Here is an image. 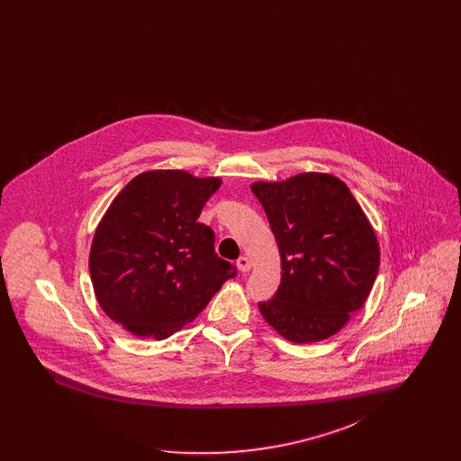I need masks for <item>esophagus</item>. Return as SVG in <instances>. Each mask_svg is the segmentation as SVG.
Listing matches in <instances>:
<instances>
[{"instance_id": "34e87169", "label": "esophagus", "mask_w": 461, "mask_h": 461, "mask_svg": "<svg viewBox=\"0 0 461 461\" xmlns=\"http://www.w3.org/2000/svg\"><path fill=\"white\" fill-rule=\"evenodd\" d=\"M250 266H252V263H250V259H249V258H245V256L239 258V261H237V267L240 269L241 273H247V271L250 269Z\"/></svg>"}]
</instances>
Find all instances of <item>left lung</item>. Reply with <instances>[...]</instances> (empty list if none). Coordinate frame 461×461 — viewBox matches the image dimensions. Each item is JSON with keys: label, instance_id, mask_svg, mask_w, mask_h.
<instances>
[{"label": "left lung", "instance_id": "1", "mask_svg": "<svg viewBox=\"0 0 461 461\" xmlns=\"http://www.w3.org/2000/svg\"><path fill=\"white\" fill-rule=\"evenodd\" d=\"M282 259V282L264 320L286 340L320 342L342 329L372 292L380 249L372 224L335 176L303 173L250 186Z\"/></svg>", "mask_w": 461, "mask_h": 461}]
</instances>
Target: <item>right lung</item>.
<instances>
[{"instance_id":"add662e5","label":"right lung","mask_w":461,"mask_h":461,"mask_svg":"<svg viewBox=\"0 0 461 461\" xmlns=\"http://www.w3.org/2000/svg\"><path fill=\"white\" fill-rule=\"evenodd\" d=\"M220 186V177L155 169L112 200L89 250L93 290L112 321L164 340L237 275L214 252V231L197 221Z\"/></svg>"}]
</instances>
